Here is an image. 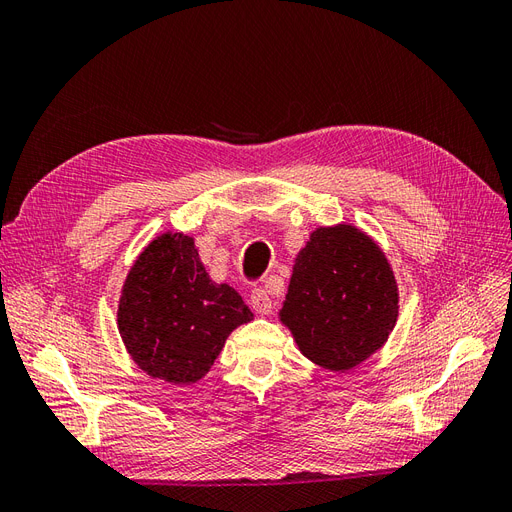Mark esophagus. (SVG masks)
I'll return each instance as SVG.
<instances>
[{"mask_svg":"<svg viewBox=\"0 0 512 512\" xmlns=\"http://www.w3.org/2000/svg\"><path fill=\"white\" fill-rule=\"evenodd\" d=\"M250 301H252V307H254L256 314H262V316L271 314L273 303H271V297H269L265 288H254L252 294H250Z\"/></svg>","mask_w":512,"mask_h":512,"instance_id":"1","label":"esophagus"}]
</instances>
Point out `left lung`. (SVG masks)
<instances>
[{
  "label": "left lung",
  "instance_id": "8db88e82",
  "mask_svg": "<svg viewBox=\"0 0 512 512\" xmlns=\"http://www.w3.org/2000/svg\"><path fill=\"white\" fill-rule=\"evenodd\" d=\"M397 303L395 275L380 247L342 224L312 232L294 262L280 318L309 361L346 371L386 342Z\"/></svg>",
  "mask_w": 512,
  "mask_h": 512
}]
</instances>
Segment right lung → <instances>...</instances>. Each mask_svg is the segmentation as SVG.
<instances>
[{
    "label": "right lung",
    "mask_w": 512,
    "mask_h": 512,
    "mask_svg": "<svg viewBox=\"0 0 512 512\" xmlns=\"http://www.w3.org/2000/svg\"><path fill=\"white\" fill-rule=\"evenodd\" d=\"M252 318L235 288L209 280L194 239L179 232H166L138 256L117 312L134 363L173 384L203 378L228 333Z\"/></svg>",
    "instance_id": "add662e5"
}]
</instances>
